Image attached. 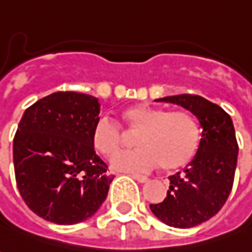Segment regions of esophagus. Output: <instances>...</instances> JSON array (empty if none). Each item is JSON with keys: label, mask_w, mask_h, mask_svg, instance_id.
Listing matches in <instances>:
<instances>
[{"label": "esophagus", "mask_w": 252, "mask_h": 252, "mask_svg": "<svg viewBox=\"0 0 252 252\" xmlns=\"http://www.w3.org/2000/svg\"><path fill=\"white\" fill-rule=\"evenodd\" d=\"M129 176H131L132 179H135L136 181H139V183H146V181H149V177H147V176L139 175V173H131Z\"/></svg>", "instance_id": "34e87169"}]
</instances>
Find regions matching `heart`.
I'll return each mask as SVG.
<instances>
[{
  "label": "heart",
  "instance_id": "1",
  "mask_svg": "<svg viewBox=\"0 0 252 252\" xmlns=\"http://www.w3.org/2000/svg\"><path fill=\"white\" fill-rule=\"evenodd\" d=\"M123 119L131 129H139L135 136L139 147L116 154L110 159L116 170H149L158 162L165 170H176L186 166L198 150L199 126L187 112H169L139 103L124 109ZM123 138L121 126L108 117H101L93 129V144L103 156H112L119 150Z\"/></svg>",
  "mask_w": 252,
  "mask_h": 252
}]
</instances>
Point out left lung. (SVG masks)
Segmentation results:
<instances>
[{
    "label": "left lung",
    "mask_w": 252,
    "mask_h": 252,
    "mask_svg": "<svg viewBox=\"0 0 252 252\" xmlns=\"http://www.w3.org/2000/svg\"><path fill=\"white\" fill-rule=\"evenodd\" d=\"M199 120L202 138L192 161L183 173L169 177L166 198L150 205L153 214L173 228H192L216 216L228 199L237 165L236 133L230 116L206 98L191 94L163 96Z\"/></svg>",
    "instance_id": "8db88e82"
}]
</instances>
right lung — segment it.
<instances>
[{
    "label": "right lung",
    "mask_w": 252,
    "mask_h": 252,
    "mask_svg": "<svg viewBox=\"0 0 252 252\" xmlns=\"http://www.w3.org/2000/svg\"><path fill=\"white\" fill-rule=\"evenodd\" d=\"M98 98L53 93L24 112L13 139L16 184L26 205L46 221L72 225L94 216L113 176L95 154Z\"/></svg>",
    "instance_id": "add662e5"
}]
</instances>
